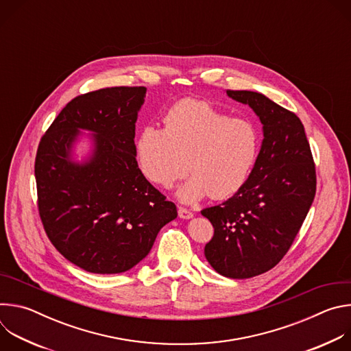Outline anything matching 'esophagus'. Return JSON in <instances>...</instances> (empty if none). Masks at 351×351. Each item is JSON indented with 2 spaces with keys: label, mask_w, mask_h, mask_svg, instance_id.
<instances>
[{
  "label": "esophagus",
  "mask_w": 351,
  "mask_h": 351,
  "mask_svg": "<svg viewBox=\"0 0 351 351\" xmlns=\"http://www.w3.org/2000/svg\"><path fill=\"white\" fill-rule=\"evenodd\" d=\"M178 214L182 219H190L193 218V213L184 207H178Z\"/></svg>",
  "instance_id": "34e87169"
}]
</instances>
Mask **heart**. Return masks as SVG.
<instances>
[{
  "instance_id": "b5f03b06",
  "label": "heart",
  "mask_w": 351,
  "mask_h": 351,
  "mask_svg": "<svg viewBox=\"0 0 351 351\" xmlns=\"http://www.w3.org/2000/svg\"><path fill=\"white\" fill-rule=\"evenodd\" d=\"M258 153L260 132L252 121L232 118L199 99L173 104L164 128L145 125L136 140L137 165L149 183L169 189L187 171L193 173L178 190L183 203L234 195L252 175Z\"/></svg>"
}]
</instances>
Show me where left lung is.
<instances>
[{
	"label": "left lung",
	"mask_w": 351,
	"mask_h": 351,
	"mask_svg": "<svg viewBox=\"0 0 351 351\" xmlns=\"http://www.w3.org/2000/svg\"><path fill=\"white\" fill-rule=\"evenodd\" d=\"M226 94L253 108L264 140L243 189L202 211L214 226L204 254L218 274L247 279L272 269L289 252L314 202L317 173L304 126L294 112L261 93Z\"/></svg>",
	"instance_id": "1"
}]
</instances>
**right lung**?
Returning <instances> with one entry per match:
<instances>
[{
	"mask_svg": "<svg viewBox=\"0 0 351 351\" xmlns=\"http://www.w3.org/2000/svg\"><path fill=\"white\" fill-rule=\"evenodd\" d=\"M145 87H107L69 101L40 140L34 176L44 230L58 252L91 274H121L152 250L176 206L149 183L136 161L134 129ZM80 128L95 149L70 160Z\"/></svg>",
	"mask_w": 351,
	"mask_h": 351,
	"instance_id": "add662e5",
	"label": "right lung"
}]
</instances>
